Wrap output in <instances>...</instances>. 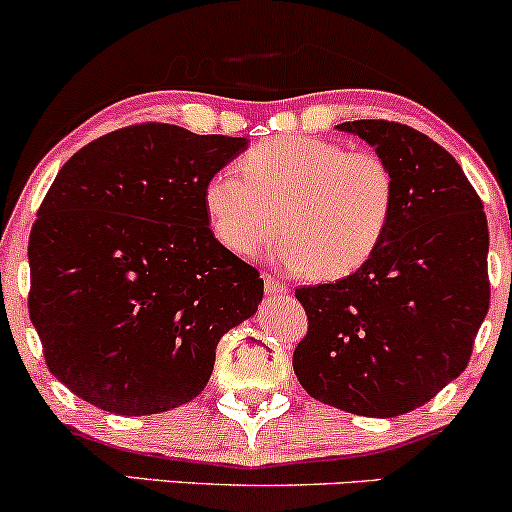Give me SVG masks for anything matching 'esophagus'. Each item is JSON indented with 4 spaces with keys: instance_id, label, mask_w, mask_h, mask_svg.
Segmentation results:
<instances>
[{
    "instance_id": "obj_1",
    "label": "esophagus",
    "mask_w": 512,
    "mask_h": 512,
    "mask_svg": "<svg viewBox=\"0 0 512 512\" xmlns=\"http://www.w3.org/2000/svg\"><path fill=\"white\" fill-rule=\"evenodd\" d=\"M264 289H267V293H272V296H286L289 293V284L281 279H274L272 274L264 276Z\"/></svg>"
}]
</instances>
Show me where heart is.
<instances>
[{
	"mask_svg": "<svg viewBox=\"0 0 512 512\" xmlns=\"http://www.w3.org/2000/svg\"><path fill=\"white\" fill-rule=\"evenodd\" d=\"M240 178L219 170L204 185L214 238L250 257L284 228L272 255L320 279H344L373 260L390 231L397 180L373 151L317 137H279L240 161Z\"/></svg>",
	"mask_w": 512,
	"mask_h": 512,
	"instance_id": "b5f03b06",
	"label": "heart"
}]
</instances>
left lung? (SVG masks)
Instances as JSON below:
<instances>
[{
  "label": "left lung",
  "instance_id": "left-lung-1",
  "mask_svg": "<svg viewBox=\"0 0 512 512\" xmlns=\"http://www.w3.org/2000/svg\"><path fill=\"white\" fill-rule=\"evenodd\" d=\"M337 129L390 163L397 207L373 260L296 289L308 334L293 370L317 402L390 419L424 407L467 368L489 313V226L460 163L419 129L387 120Z\"/></svg>",
  "mask_w": 512,
  "mask_h": 512
}]
</instances>
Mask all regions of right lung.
<instances>
[{"instance_id":"obj_1","label":"right lung","mask_w":512,"mask_h":512,"mask_svg":"<svg viewBox=\"0 0 512 512\" xmlns=\"http://www.w3.org/2000/svg\"><path fill=\"white\" fill-rule=\"evenodd\" d=\"M248 139L146 122L64 163L28 238V313L50 373L120 416L195 399L216 344L255 315L260 272L226 250L204 185Z\"/></svg>"}]
</instances>
